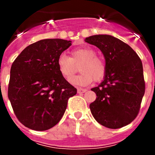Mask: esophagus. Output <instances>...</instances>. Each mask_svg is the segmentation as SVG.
<instances>
[{"label":"esophagus","instance_id":"obj_1","mask_svg":"<svg viewBox=\"0 0 155 155\" xmlns=\"http://www.w3.org/2000/svg\"><path fill=\"white\" fill-rule=\"evenodd\" d=\"M87 90L86 88H81V87H79L78 88V93H84L85 91H87Z\"/></svg>","mask_w":155,"mask_h":155}]
</instances>
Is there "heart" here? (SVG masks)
Segmentation results:
<instances>
[{"label": "heart", "instance_id": "heart-1", "mask_svg": "<svg viewBox=\"0 0 155 155\" xmlns=\"http://www.w3.org/2000/svg\"><path fill=\"white\" fill-rule=\"evenodd\" d=\"M82 64V74L70 79L74 85L87 86L93 81H101L106 71L105 64L102 59L96 57V52L90 47L74 49L71 51V57L62 53L57 59V67L61 74L69 79L76 71V65Z\"/></svg>", "mask_w": 155, "mask_h": 155}]
</instances>
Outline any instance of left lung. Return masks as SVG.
Wrapping results in <instances>:
<instances>
[{"mask_svg":"<svg viewBox=\"0 0 155 155\" xmlns=\"http://www.w3.org/2000/svg\"><path fill=\"white\" fill-rule=\"evenodd\" d=\"M84 41L102 51L106 67L104 80L91 88L97 95L90 104L91 114L108 128L125 127L137 117L144 94L141 61L130 46L112 35H94Z\"/></svg>","mask_w":155,"mask_h":155,"instance_id":"8db88e82","label":"left lung"}]
</instances>
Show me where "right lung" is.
<instances>
[{
	"label": "right lung",
	"instance_id": "1",
	"mask_svg": "<svg viewBox=\"0 0 155 155\" xmlns=\"http://www.w3.org/2000/svg\"><path fill=\"white\" fill-rule=\"evenodd\" d=\"M71 41L42 39L27 46L11 68L8 98L18 120L37 131L49 130L64 116L77 89L61 74L57 59Z\"/></svg>",
	"mask_w": 155,
	"mask_h": 155
}]
</instances>
